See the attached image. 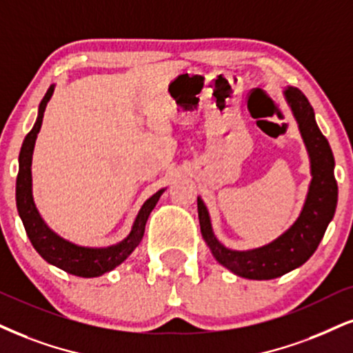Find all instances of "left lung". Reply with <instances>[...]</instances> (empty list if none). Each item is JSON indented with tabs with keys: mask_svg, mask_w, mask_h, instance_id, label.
<instances>
[{
	"mask_svg": "<svg viewBox=\"0 0 353 353\" xmlns=\"http://www.w3.org/2000/svg\"><path fill=\"white\" fill-rule=\"evenodd\" d=\"M299 132L311 160L312 180L301 214L280 237L252 250H230L217 241L211 228L210 212L198 198V217L203 239L223 267L249 280H272L301 267L314 254L332 221L337 206V181L334 176V155L327 139L317 128L312 106L303 91L293 86L285 90Z\"/></svg>",
	"mask_w": 353,
	"mask_h": 353,
	"instance_id": "left-lung-1",
	"label": "left lung"
}]
</instances>
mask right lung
<instances>
[{
	"label": "right lung",
	"instance_id": "1",
	"mask_svg": "<svg viewBox=\"0 0 353 353\" xmlns=\"http://www.w3.org/2000/svg\"><path fill=\"white\" fill-rule=\"evenodd\" d=\"M54 93V85L47 90L46 97L39 104V116L36 124L30 132L26 136L23 147L19 154V173L16 180V204L19 211L21 219H23L24 229L28 232V237L37 254L42 256L46 262L55 265L57 268L63 272L72 273L75 276L81 278H93L101 276L103 273L111 272L117 265L124 262L128 256L132 254L134 249L141 243L145 230V223L149 219L152 210L155 208L157 201L165 190H159L155 194L143 203V206L139 211V214L134 221L132 229L129 236L121 241L116 245L101 247V249H93V247H81L70 241H65L59 234H55L49 225L43 223V219L39 214L36 203L32 198V175H30V165H32V152L36 145V139L39 130H41L43 111H46L47 103Z\"/></svg>",
	"mask_w": 353,
	"mask_h": 353
}]
</instances>
